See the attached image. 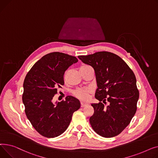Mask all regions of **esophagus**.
<instances>
[{
    "label": "esophagus",
    "instance_id": "obj_1",
    "mask_svg": "<svg viewBox=\"0 0 158 158\" xmlns=\"http://www.w3.org/2000/svg\"><path fill=\"white\" fill-rule=\"evenodd\" d=\"M87 104L86 103H81V107H84L85 106H87Z\"/></svg>",
    "mask_w": 158,
    "mask_h": 158
}]
</instances>
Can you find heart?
<instances>
[{"instance_id": "1", "label": "heart", "mask_w": 158, "mask_h": 158, "mask_svg": "<svg viewBox=\"0 0 158 158\" xmlns=\"http://www.w3.org/2000/svg\"><path fill=\"white\" fill-rule=\"evenodd\" d=\"M87 65H83L81 66L80 68L88 67ZM92 92V90L90 87H84V88H79L76 89L73 92V94L77 98L81 101H86L88 99L89 94Z\"/></svg>"}]
</instances>
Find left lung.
I'll use <instances>...</instances> for the list:
<instances>
[{"label":"left lung","mask_w":158,"mask_h":158,"mask_svg":"<svg viewBox=\"0 0 158 158\" xmlns=\"http://www.w3.org/2000/svg\"><path fill=\"white\" fill-rule=\"evenodd\" d=\"M78 57L95 71L98 86L95 98L99 103L91 104L94 109L89 119L92 129L105 138L119 135L130 123L137 108L139 91L133 71L111 52H99ZM106 100L110 103L106 107L103 104Z\"/></svg>","instance_id":"left-lung-1"}]
</instances>
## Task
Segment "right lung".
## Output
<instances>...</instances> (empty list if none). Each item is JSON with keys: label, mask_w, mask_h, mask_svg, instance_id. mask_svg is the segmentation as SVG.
<instances>
[{"label": "right lung", "mask_w": 158, "mask_h": 158, "mask_svg": "<svg viewBox=\"0 0 158 158\" xmlns=\"http://www.w3.org/2000/svg\"><path fill=\"white\" fill-rule=\"evenodd\" d=\"M77 57L60 53L45 55L28 72L23 81V103L27 118L35 130L47 138L60 135L68 127L80 101L71 96L53 103L57 89L64 84V75Z\"/></svg>", "instance_id": "right-lung-1"}]
</instances>
